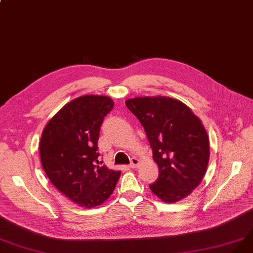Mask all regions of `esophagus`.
<instances>
[{
  "mask_svg": "<svg viewBox=\"0 0 253 253\" xmlns=\"http://www.w3.org/2000/svg\"><path fill=\"white\" fill-rule=\"evenodd\" d=\"M139 165V161L137 160L136 157H132L131 158V162H130V167L131 168H136Z\"/></svg>",
  "mask_w": 253,
  "mask_h": 253,
  "instance_id": "1",
  "label": "esophagus"
}]
</instances>
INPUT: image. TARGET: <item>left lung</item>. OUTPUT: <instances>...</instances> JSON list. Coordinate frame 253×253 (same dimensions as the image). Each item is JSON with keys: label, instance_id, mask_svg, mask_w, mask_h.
Masks as SVG:
<instances>
[{"label": "left lung", "instance_id": "left-lung-1", "mask_svg": "<svg viewBox=\"0 0 253 253\" xmlns=\"http://www.w3.org/2000/svg\"><path fill=\"white\" fill-rule=\"evenodd\" d=\"M126 106L143 125L158 166L149 188L167 203L180 201L207 173L210 141L200 119L181 101L170 97H136Z\"/></svg>", "mask_w": 253, "mask_h": 253}]
</instances>
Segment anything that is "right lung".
<instances>
[{"instance_id": "right-lung-1", "label": "right lung", "mask_w": 253, "mask_h": 253, "mask_svg": "<svg viewBox=\"0 0 253 253\" xmlns=\"http://www.w3.org/2000/svg\"><path fill=\"white\" fill-rule=\"evenodd\" d=\"M114 104L106 96H81L65 104L42 131L43 170L55 188L79 207L102 204L120 178L121 171L109 170L98 152L100 127Z\"/></svg>"}]
</instances>
